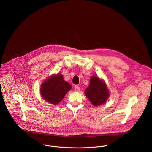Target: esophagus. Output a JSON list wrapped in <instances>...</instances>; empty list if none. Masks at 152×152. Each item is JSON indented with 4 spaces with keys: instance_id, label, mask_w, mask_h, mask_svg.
<instances>
[{
    "instance_id": "obj_1",
    "label": "esophagus",
    "mask_w": 152,
    "mask_h": 152,
    "mask_svg": "<svg viewBox=\"0 0 152 152\" xmlns=\"http://www.w3.org/2000/svg\"><path fill=\"white\" fill-rule=\"evenodd\" d=\"M74 90L76 91H79L80 90V87H78V86H75L74 87Z\"/></svg>"
}]
</instances>
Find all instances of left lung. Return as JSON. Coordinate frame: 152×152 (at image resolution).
I'll return each instance as SVG.
<instances>
[{
  "label": "left lung",
  "mask_w": 152,
  "mask_h": 152,
  "mask_svg": "<svg viewBox=\"0 0 152 152\" xmlns=\"http://www.w3.org/2000/svg\"><path fill=\"white\" fill-rule=\"evenodd\" d=\"M84 92L95 107L104 104L109 96V92L105 83L96 76L91 77L90 84Z\"/></svg>",
  "instance_id": "obj_1"
}]
</instances>
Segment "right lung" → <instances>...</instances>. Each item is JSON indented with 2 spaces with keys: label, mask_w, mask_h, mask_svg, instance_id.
Here are the masks:
<instances>
[{
  "label": "right lung",
  "mask_w": 152,
  "mask_h": 152,
  "mask_svg": "<svg viewBox=\"0 0 152 152\" xmlns=\"http://www.w3.org/2000/svg\"><path fill=\"white\" fill-rule=\"evenodd\" d=\"M71 89V86L64 80L61 74L53 75L42 84L40 94L45 101L57 105L64 98L65 94Z\"/></svg>",
  "instance_id": "right-lung-1"
}]
</instances>
